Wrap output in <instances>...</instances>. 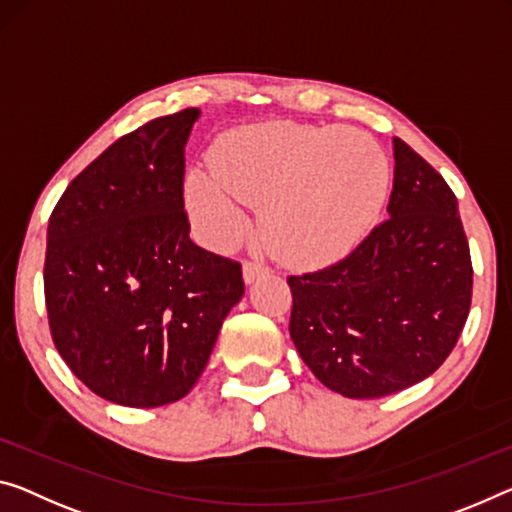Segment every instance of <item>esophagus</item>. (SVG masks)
<instances>
[{"instance_id":"34e87169","label":"esophagus","mask_w":512,"mask_h":512,"mask_svg":"<svg viewBox=\"0 0 512 512\" xmlns=\"http://www.w3.org/2000/svg\"><path fill=\"white\" fill-rule=\"evenodd\" d=\"M267 272H270V267L258 263V261H247L245 265H242V277H245L247 283H254L258 279H263Z\"/></svg>"}]
</instances>
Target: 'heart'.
<instances>
[{"label": "heart", "mask_w": 512, "mask_h": 512, "mask_svg": "<svg viewBox=\"0 0 512 512\" xmlns=\"http://www.w3.org/2000/svg\"><path fill=\"white\" fill-rule=\"evenodd\" d=\"M387 190V155L371 137L270 123L226 137L215 171H194L187 180V201L217 245L247 231L245 203L263 206L274 254L293 265H322L359 245Z\"/></svg>", "instance_id": "heart-1"}]
</instances>
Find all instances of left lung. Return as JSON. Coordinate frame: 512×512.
<instances>
[{
    "label": "left lung",
    "instance_id": "1",
    "mask_svg": "<svg viewBox=\"0 0 512 512\" xmlns=\"http://www.w3.org/2000/svg\"><path fill=\"white\" fill-rule=\"evenodd\" d=\"M389 217L343 261L288 277L290 338L345 398L426 380L458 343L471 306L469 242L446 180L393 137Z\"/></svg>",
    "mask_w": 512,
    "mask_h": 512
}]
</instances>
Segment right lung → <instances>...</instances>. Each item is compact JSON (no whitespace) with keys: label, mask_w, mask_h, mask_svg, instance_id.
Here are the masks:
<instances>
[{"label":"right lung","mask_w":512,"mask_h":512,"mask_svg":"<svg viewBox=\"0 0 512 512\" xmlns=\"http://www.w3.org/2000/svg\"><path fill=\"white\" fill-rule=\"evenodd\" d=\"M199 114L183 109L116 139L47 224L52 341L109 403L144 410L187 396L245 295L240 263L190 240L185 144Z\"/></svg>","instance_id":"1"}]
</instances>
